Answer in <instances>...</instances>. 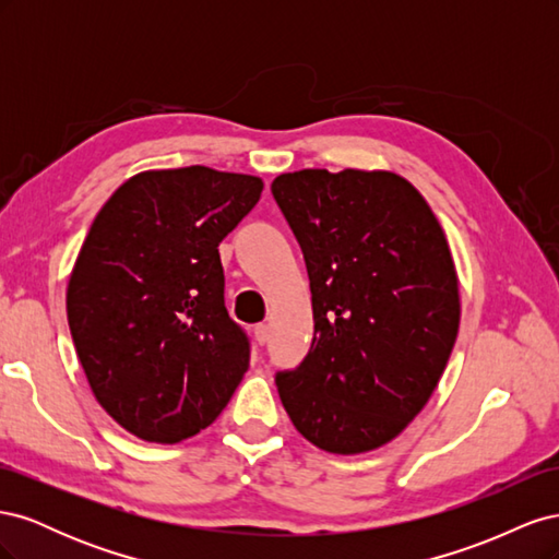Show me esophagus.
Wrapping results in <instances>:
<instances>
[{"instance_id":"1","label":"esophagus","mask_w":559,"mask_h":559,"mask_svg":"<svg viewBox=\"0 0 559 559\" xmlns=\"http://www.w3.org/2000/svg\"><path fill=\"white\" fill-rule=\"evenodd\" d=\"M253 337H257L259 345H265L267 337H270V329L265 324H257V326H253Z\"/></svg>"}]
</instances>
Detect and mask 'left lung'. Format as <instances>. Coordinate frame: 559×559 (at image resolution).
<instances>
[{
	"instance_id": "obj_1",
	"label": "left lung",
	"mask_w": 559,
	"mask_h": 559,
	"mask_svg": "<svg viewBox=\"0 0 559 559\" xmlns=\"http://www.w3.org/2000/svg\"><path fill=\"white\" fill-rule=\"evenodd\" d=\"M273 195L302 249L314 337L275 382L294 427L319 450L359 454L425 408L460 331V282L445 233L415 186L384 170H300Z\"/></svg>"
}]
</instances>
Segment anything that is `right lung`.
Segmentation results:
<instances>
[{
  "label": "right lung",
  "instance_id": "obj_1",
  "mask_svg": "<svg viewBox=\"0 0 559 559\" xmlns=\"http://www.w3.org/2000/svg\"><path fill=\"white\" fill-rule=\"evenodd\" d=\"M263 181L205 165L146 170L97 212L67 286V321L97 403L148 443L210 427L249 368L218 242Z\"/></svg>",
  "mask_w": 559,
  "mask_h": 559
}]
</instances>
